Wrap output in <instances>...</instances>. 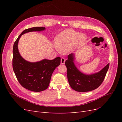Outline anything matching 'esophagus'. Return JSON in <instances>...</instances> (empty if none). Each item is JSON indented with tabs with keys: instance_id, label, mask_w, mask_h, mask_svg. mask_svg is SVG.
I'll use <instances>...</instances> for the list:
<instances>
[{
	"instance_id": "1",
	"label": "esophagus",
	"mask_w": 122,
	"mask_h": 122,
	"mask_svg": "<svg viewBox=\"0 0 122 122\" xmlns=\"http://www.w3.org/2000/svg\"><path fill=\"white\" fill-rule=\"evenodd\" d=\"M61 64L62 65H64L65 62V59L63 57H62L61 58Z\"/></svg>"
}]
</instances>
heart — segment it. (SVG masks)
<instances>
[{"mask_svg": "<svg viewBox=\"0 0 122 122\" xmlns=\"http://www.w3.org/2000/svg\"><path fill=\"white\" fill-rule=\"evenodd\" d=\"M87 40L86 35L70 29L64 30L55 37V44L56 50L62 53H67L72 48L82 46Z\"/></svg>", "mask_w": 122, "mask_h": 122, "instance_id": "obj_1", "label": "heart"}]
</instances>
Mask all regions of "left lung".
<instances>
[{
    "mask_svg": "<svg viewBox=\"0 0 122 122\" xmlns=\"http://www.w3.org/2000/svg\"><path fill=\"white\" fill-rule=\"evenodd\" d=\"M75 54L68 55L65 65L67 69V77L70 86L79 92H86L96 89L103 81L109 64L98 72L86 74L81 72L75 65Z\"/></svg>",
    "mask_w": 122,
    "mask_h": 122,
    "instance_id": "left-lung-1",
    "label": "left lung"
}]
</instances>
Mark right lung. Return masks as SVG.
I'll return each mask as SVG.
<instances>
[{"mask_svg":"<svg viewBox=\"0 0 122 122\" xmlns=\"http://www.w3.org/2000/svg\"><path fill=\"white\" fill-rule=\"evenodd\" d=\"M44 27H35L25 29L14 43L13 49V68L17 78L23 87L31 91L39 92L46 90L54 70L61 64V57L54 60L47 59L36 62L25 60L18 50V42L22 35L32 31H41Z\"/></svg>","mask_w":122,"mask_h":122,"instance_id":"add662e5","label":"right lung"}]
</instances>
